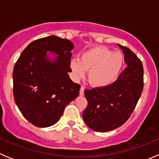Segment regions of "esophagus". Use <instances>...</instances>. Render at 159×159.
Listing matches in <instances>:
<instances>
[{"label":"esophagus","instance_id":"obj_1","mask_svg":"<svg viewBox=\"0 0 159 159\" xmlns=\"http://www.w3.org/2000/svg\"><path fill=\"white\" fill-rule=\"evenodd\" d=\"M80 95H84V87H83V86H81V89H80Z\"/></svg>","mask_w":159,"mask_h":159}]
</instances>
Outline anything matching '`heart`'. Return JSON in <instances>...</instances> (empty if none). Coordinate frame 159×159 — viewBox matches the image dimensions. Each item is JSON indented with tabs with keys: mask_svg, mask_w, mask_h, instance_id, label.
I'll list each match as a JSON object with an SVG mask.
<instances>
[{
	"mask_svg": "<svg viewBox=\"0 0 159 159\" xmlns=\"http://www.w3.org/2000/svg\"><path fill=\"white\" fill-rule=\"evenodd\" d=\"M124 65V57L105 47H94L82 53L81 61L74 58L70 68L76 79L83 78L86 70L89 81L95 88H106L113 84L119 77Z\"/></svg>",
	"mask_w": 159,
	"mask_h": 159,
	"instance_id": "1",
	"label": "heart"
}]
</instances>
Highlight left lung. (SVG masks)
<instances>
[{"instance_id": "8db88e82", "label": "left lung", "mask_w": 159, "mask_h": 159, "mask_svg": "<svg viewBox=\"0 0 159 159\" xmlns=\"http://www.w3.org/2000/svg\"><path fill=\"white\" fill-rule=\"evenodd\" d=\"M127 65L116 81L106 88L84 90L88 106L83 119L94 131L105 132L122 125L135 108L143 90L144 70L140 59L118 44Z\"/></svg>"}]
</instances>
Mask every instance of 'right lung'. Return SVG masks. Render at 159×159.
<instances>
[{"label": "right lung", "mask_w": 159, "mask_h": 159, "mask_svg": "<svg viewBox=\"0 0 159 159\" xmlns=\"http://www.w3.org/2000/svg\"><path fill=\"white\" fill-rule=\"evenodd\" d=\"M74 48L69 40L55 35L41 38L27 46L14 65V101L23 116L36 127L57 122L66 105L79 94L81 86L68 75Z\"/></svg>", "instance_id": "1"}]
</instances>
